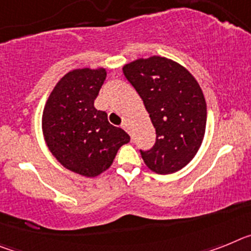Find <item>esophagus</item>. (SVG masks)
I'll use <instances>...</instances> for the list:
<instances>
[{
  "label": "esophagus",
  "instance_id": "34e87169",
  "mask_svg": "<svg viewBox=\"0 0 251 251\" xmlns=\"http://www.w3.org/2000/svg\"><path fill=\"white\" fill-rule=\"evenodd\" d=\"M122 128H123V129L126 130V132L129 133V124H128L127 122H124V123L122 124Z\"/></svg>",
  "mask_w": 251,
  "mask_h": 251
}]
</instances>
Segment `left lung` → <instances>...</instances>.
Listing matches in <instances>:
<instances>
[{"label":"left lung","mask_w":251,"mask_h":251,"mask_svg":"<svg viewBox=\"0 0 251 251\" xmlns=\"http://www.w3.org/2000/svg\"><path fill=\"white\" fill-rule=\"evenodd\" d=\"M124 76L143 100L156 142L141 156L159 175L177 172L191 161L206 129L202 90L183 66L161 56L138 59L124 65Z\"/></svg>","instance_id":"left-lung-1"}]
</instances>
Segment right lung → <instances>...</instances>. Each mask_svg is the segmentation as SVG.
Segmentation results:
<instances>
[{"label": "right lung", "mask_w": 251, "mask_h": 251, "mask_svg": "<svg viewBox=\"0 0 251 251\" xmlns=\"http://www.w3.org/2000/svg\"><path fill=\"white\" fill-rule=\"evenodd\" d=\"M106 77L105 69H76L60 79L43 113L46 145L65 168L95 177L110 167L130 137L108 122L94 100Z\"/></svg>", "instance_id": "obj_1"}]
</instances>
